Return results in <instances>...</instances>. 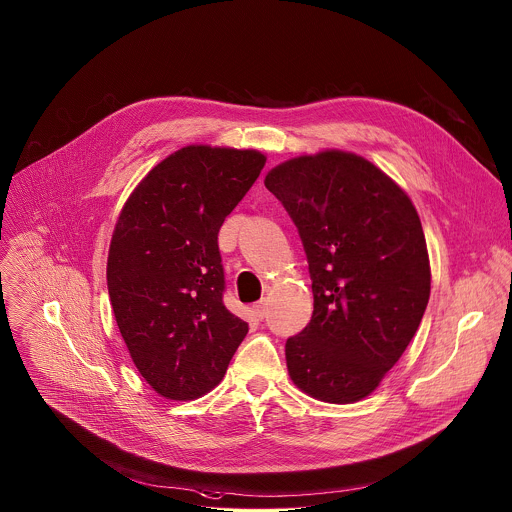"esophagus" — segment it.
Masks as SVG:
<instances>
[{"instance_id": "esophagus-1", "label": "esophagus", "mask_w": 512, "mask_h": 512, "mask_svg": "<svg viewBox=\"0 0 512 512\" xmlns=\"http://www.w3.org/2000/svg\"><path fill=\"white\" fill-rule=\"evenodd\" d=\"M266 311H268L266 299H260V301L254 303V307H252V313H254L258 319H264V317H266Z\"/></svg>"}]
</instances>
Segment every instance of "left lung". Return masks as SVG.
<instances>
[{
  "mask_svg": "<svg viewBox=\"0 0 512 512\" xmlns=\"http://www.w3.org/2000/svg\"><path fill=\"white\" fill-rule=\"evenodd\" d=\"M309 262L313 315L286 343L293 384L329 404L366 398L424 317L432 272L408 193L365 157L325 149L268 171Z\"/></svg>",
  "mask_w": 512,
  "mask_h": 512,
  "instance_id": "8db88e82",
  "label": "left lung"
}]
</instances>
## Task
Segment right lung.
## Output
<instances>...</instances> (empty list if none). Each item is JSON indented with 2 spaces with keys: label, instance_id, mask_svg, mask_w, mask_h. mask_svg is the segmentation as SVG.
Returning a JSON list of instances; mask_svg holds the SVG:
<instances>
[{
  "label": "right lung",
  "instance_id": "1",
  "mask_svg": "<svg viewBox=\"0 0 512 512\" xmlns=\"http://www.w3.org/2000/svg\"><path fill=\"white\" fill-rule=\"evenodd\" d=\"M264 165L256 149L181 147L138 183L116 220L106 266L114 317L163 398L213 390L248 333L222 303L219 230Z\"/></svg>",
  "mask_w": 512,
  "mask_h": 512
}]
</instances>
